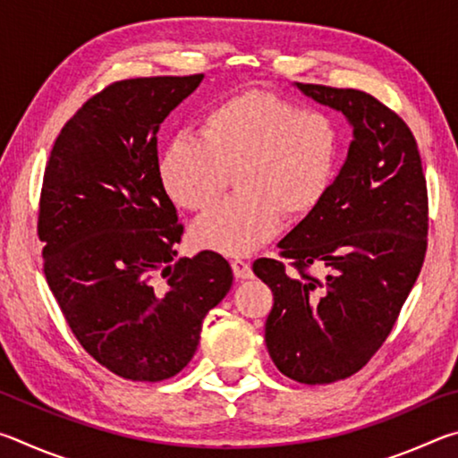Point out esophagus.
<instances>
[{"mask_svg": "<svg viewBox=\"0 0 458 458\" xmlns=\"http://www.w3.org/2000/svg\"><path fill=\"white\" fill-rule=\"evenodd\" d=\"M232 270H234V276L238 281H248V278H252V268L246 260H232Z\"/></svg>", "mask_w": 458, "mask_h": 458, "instance_id": "obj_1", "label": "esophagus"}]
</instances>
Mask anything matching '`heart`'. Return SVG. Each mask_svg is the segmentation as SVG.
<instances>
[{"instance_id":"1","label":"heart","mask_w":458,"mask_h":458,"mask_svg":"<svg viewBox=\"0 0 458 458\" xmlns=\"http://www.w3.org/2000/svg\"><path fill=\"white\" fill-rule=\"evenodd\" d=\"M339 164L337 127L327 114L267 90H244L201 114L198 139L182 135L159 159V182L183 210L210 208L236 174L238 196L193 224V244L252 252L276 234L283 212L311 214L331 190Z\"/></svg>"}]
</instances>
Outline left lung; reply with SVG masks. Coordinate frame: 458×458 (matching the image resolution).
Listing matches in <instances>:
<instances>
[{
    "label": "left lung",
    "instance_id": "8db88e82",
    "mask_svg": "<svg viewBox=\"0 0 458 458\" xmlns=\"http://www.w3.org/2000/svg\"><path fill=\"white\" fill-rule=\"evenodd\" d=\"M303 95L344 113L353 141L327 196L278 248L254 260L273 291L265 325L270 360L301 384H331L360 371L396 323L420 275L428 193L412 131L368 92L297 82ZM319 264L326 276L306 268Z\"/></svg>",
    "mask_w": 458,
    "mask_h": 458
}]
</instances>
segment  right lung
Here are the masks:
<instances>
[{
    "label": "right lung",
    "instance_id": "right-lung-1",
    "mask_svg": "<svg viewBox=\"0 0 458 458\" xmlns=\"http://www.w3.org/2000/svg\"><path fill=\"white\" fill-rule=\"evenodd\" d=\"M201 79L108 84L62 127L44 172L46 281L89 355L133 382L188 366L234 278L212 250L174 262L183 226L159 182V125Z\"/></svg>",
    "mask_w": 458,
    "mask_h": 458
}]
</instances>
